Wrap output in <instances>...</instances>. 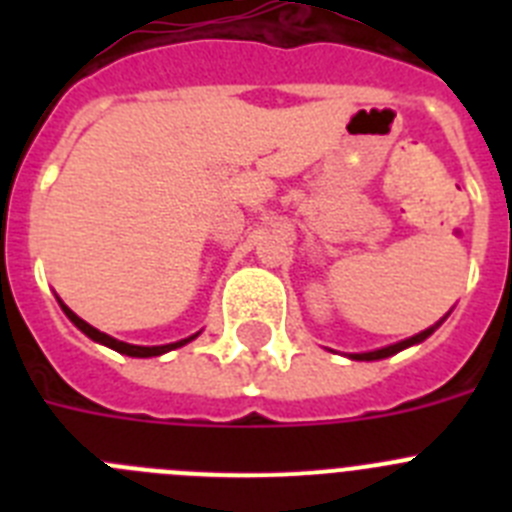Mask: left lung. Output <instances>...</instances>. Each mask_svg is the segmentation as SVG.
Listing matches in <instances>:
<instances>
[{"instance_id":"left-lung-1","label":"left lung","mask_w":512,"mask_h":512,"mask_svg":"<svg viewBox=\"0 0 512 512\" xmlns=\"http://www.w3.org/2000/svg\"><path fill=\"white\" fill-rule=\"evenodd\" d=\"M446 318H449V315H443V318L438 320L436 325H431V328L420 330V333H415L413 338H405V341H400V343H392V346L377 348V351H364V354H348V359H354V361H379V359H387V356H395V354H400V351H405V348L415 346V343H423L425 338H428V336H433V333H436V328H438V325H441L443 320H446Z\"/></svg>"}]
</instances>
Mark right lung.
<instances>
[{"instance_id":"right-lung-1","label":"right lung","mask_w":512,"mask_h":512,"mask_svg":"<svg viewBox=\"0 0 512 512\" xmlns=\"http://www.w3.org/2000/svg\"><path fill=\"white\" fill-rule=\"evenodd\" d=\"M58 305H61V310L66 312V318L71 320V323L76 325V328L84 333V336H89L92 341L102 343V346L112 348V351H117V354H125V356H135V359H148V356H161V354H169V351H174V348H182L187 346L189 341H194V338L200 336V333H194V336L189 338H182V341L176 343H166V346H133V343H125V341H117V338L107 336V333H102V330L92 328V325L87 323V320H81L79 315H76L74 310H69V307L63 305L61 300H58Z\"/></svg>"}]
</instances>
